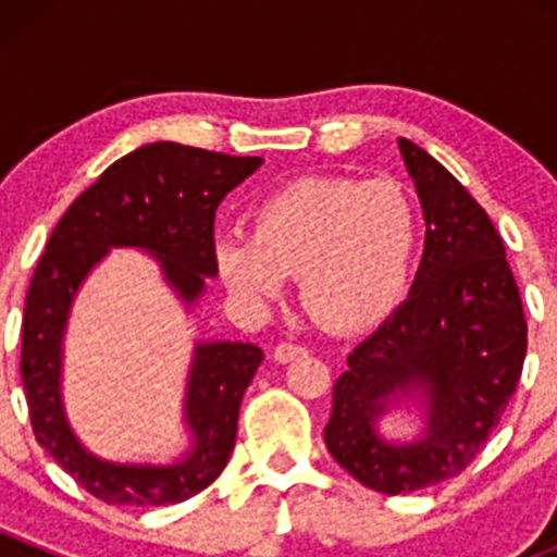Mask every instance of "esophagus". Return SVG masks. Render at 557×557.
<instances>
[{
	"mask_svg": "<svg viewBox=\"0 0 557 557\" xmlns=\"http://www.w3.org/2000/svg\"><path fill=\"white\" fill-rule=\"evenodd\" d=\"M305 356H307V347L294 345V342H280V345L274 347V361L277 363H290L296 361V358H305Z\"/></svg>",
	"mask_w": 557,
	"mask_h": 557,
	"instance_id": "obj_1",
	"label": "esophagus"
}]
</instances>
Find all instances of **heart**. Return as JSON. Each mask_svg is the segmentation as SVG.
<instances>
[{
    "label": "heart",
    "mask_w": 557,
    "mask_h": 557,
    "mask_svg": "<svg viewBox=\"0 0 557 557\" xmlns=\"http://www.w3.org/2000/svg\"><path fill=\"white\" fill-rule=\"evenodd\" d=\"M252 234H223L212 258L239 299H277L299 277L301 305L334 331H361L387 318L407 290L420 221L401 183L307 174L263 196Z\"/></svg>",
    "instance_id": "obj_1"
}]
</instances>
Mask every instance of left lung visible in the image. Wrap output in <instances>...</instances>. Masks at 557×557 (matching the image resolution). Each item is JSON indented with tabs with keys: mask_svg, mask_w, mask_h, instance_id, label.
I'll return each instance as SVG.
<instances>
[{
	"mask_svg": "<svg viewBox=\"0 0 557 557\" xmlns=\"http://www.w3.org/2000/svg\"><path fill=\"white\" fill-rule=\"evenodd\" d=\"M425 218V247L407 301L347 356L323 440L336 463L387 496L458 476L518 387L528 325L502 237L434 156L398 139ZM418 406L409 443L379 434L393 408Z\"/></svg>",
	"mask_w": 557,
	"mask_h": 557,
	"instance_id": "left-lung-1",
	"label": "left lung"
}]
</instances>
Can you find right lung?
<instances>
[{
    "mask_svg": "<svg viewBox=\"0 0 557 557\" xmlns=\"http://www.w3.org/2000/svg\"><path fill=\"white\" fill-rule=\"evenodd\" d=\"M261 164L256 156L177 143L143 145L72 201L45 245L21 331L26 404L39 445L99 502L164 507L205 491L232 458L239 404L263 352L250 342H196L183 404L190 450L174 463H115L88 450L64 412L61 361L72 301L112 247H137L156 258L174 296L196 307L207 277L218 274V205Z\"/></svg>",
    "mask_w": 557,
    "mask_h": 557,
    "instance_id": "add662e5",
    "label": "right lung"
}]
</instances>
